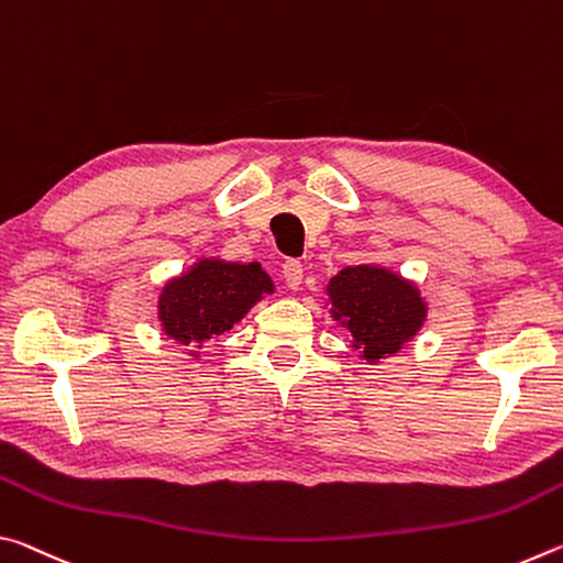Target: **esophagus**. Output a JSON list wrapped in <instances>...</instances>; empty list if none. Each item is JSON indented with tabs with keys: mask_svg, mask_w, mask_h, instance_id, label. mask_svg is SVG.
<instances>
[{
	"mask_svg": "<svg viewBox=\"0 0 563 563\" xmlns=\"http://www.w3.org/2000/svg\"><path fill=\"white\" fill-rule=\"evenodd\" d=\"M283 280L290 290H298L302 285V263L300 261H285L283 263Z\"/></svg>",
	"mask_w": 563,
	"mask_h": 563,
	"instance_id": "1",
	"label": "esophagus"
}]
</instances>
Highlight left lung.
<instances>
[{
	"mask_svg": "<svg viewBox=\"0 0 563 563\" xmlns=\"http://www.w3.org/2000/svg\"><path fill=\"white\" fill-rule=\"evenodd\" d=\"M332 316L350 330L362 357L393 355L422 328L424 302L412 283L377 265L345 268L328 285Z\"/></svg>",
	"mask_w": 563,
	"mask_h": 563,
	"instance_id": "left-lung-1",
	"label": "left lung"
}]
</instances>
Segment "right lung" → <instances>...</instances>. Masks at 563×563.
Wrapping results in <instances>:
<instances>
[{
    "label": "right lung",
    "mask_w": 563,
    "mask_h": 563,
    "mask_svg": "<svg viewBox=\"0 0 563 563\" xmlns=\"http://www.w3.org/2000/svg\"><path fill=\"white\" fill-rule=\"evenodd\" d=\"M265 292H273V283L258 263L201 261L166 285L158 318L168 338L203 342L231 330Z\"/></svg>",
    "instance_id": "1"
}]
</instances>
